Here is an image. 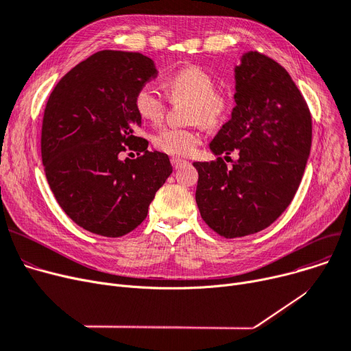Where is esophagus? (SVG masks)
Here are the masks:
<instances>
[{"label": "esophagus", "instance_id": "esophagus-1", "mask_svg": "<svg viewBox=\"0 0 351 351\" xmlns=\"http://www.w3.org/2000/svg\"><path fill=\"white\" fill-rule=\"evenodd\" d=\"M171 162H172V166L175 169H179L180 166H183V165H186L188 163V160H185V159H180V158H172L171 159Z\"/></svg>", "mask_w": 351, "mask_h": 351}]
</instances>
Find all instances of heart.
Masks as SVG:
<instances>
[{"label":"heart","mask_w":351,"mask_h":351,"mask_svg":"<svg viewBox=\"0 0 351 351\" xmlns=\"http://www.w3.org/2000/svg\"><path fill=\"white\" fill-rule=\"evenodd\" d=\"M165 88L172 102L188 101L186 122H195L185 128H163L154 135L156 149L173 156H188L195 152L204 135L200 123L217 126L228 118L232 99L225 90L216 88V81L204 68L183 66L166 78ZM134 105L138 115L151 123H159L166 110V101L151 84L142 85L135 94Z\"/></svg>","instance_id":"heart-1"}]
</instances>
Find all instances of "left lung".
Masks as SVG:
<instances>
[{"mask_svg": "<svg viewBox=\"0 0 351 351\" xmlns=\"http://www.w3.org/2000/svg\"><path fill=\"white\" fill-rule=\"evenodd\" d=\"M234 73L236 106L210 142L217 158L193 163L200 216L226 239L261 232L287 209L311 145L308 106L280 64L250 51ZM232 152L238 159L228 169L219 155Z\"/></svg>", "mask_w": 351, "mask_h": 351, "instance_id": "8db88e82", "label": "left lung"}]
</instances>
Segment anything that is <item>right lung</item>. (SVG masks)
Here are the masks:
<instances>
[{"label":"right lung","instance_id":"add662e5","mask_svg":"<svg viewBox=\"0 0 351 351\" xmlns=\"http://www.w3.org/2000/svg\"><path fill=\"white\" fill-rule=\"evenodd\" d=\"M158 75L139 52L104 49L73 66L48 98L41 156L62 210L85 230L121 237L136 229L172 173L166 154L136 136L134 98ZM128 152L138 158L120 160Z\"/></svg>","mask_w":351,"mask_h":351}]
</instances>
